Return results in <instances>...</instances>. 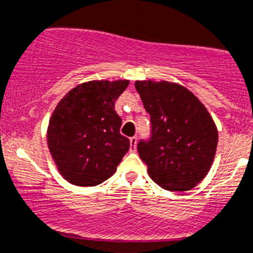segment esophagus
<instances>
[{"label": "esophagus", "instance_id": "1", "mask_svg": "<svg viewBox=\"0 0 253 253\" xmlns=\"http://www.w3.org/2000/svg\"><path fill=\"white\" fill-rule=\"evenodd\" d=\"M129 145H131V151H136V146H137V137L136 136L129 138Z\"/></svg>", "mask_w": 253, "mask_h": 253}]
</instances>
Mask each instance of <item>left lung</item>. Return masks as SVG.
Returning a JSON list of instances; mask_svg holds the SVG:
<instances>
[{"label": "left lung", "mask_w": 253, "mask_h": 253, "mask_svg": "<svg viewBox=\"0 0 253 253\" xmlns=\"http://www.w3.org/2000/svg\"><path fill=\"white\" fill-rule=\"evenodd\" d=\"M151 118V138L137 145L155 183L169 192H186L203 180L214 160L218 129L204 104L172 82L136 81Z\"/></svg>", "instance_id": "obj_1"}]
</instances>
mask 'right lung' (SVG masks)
<instances>
[{"label":"right lung","instance_id":"add662e5","mask_svg":"<svg viewBox=\"0 0 253 253\" xmlns=\"http://www.w3.org/2000/svg\"><path fill=\"white\" fill-rule=\"evenodd\" d=\"M129 81H90L67 93L50 117L46 138L58 171L68 183L95 186L112 176L129 149L120 133L115 102Z\"/></svg>","mask_w":253,"mask_h":253}]
</instances>
